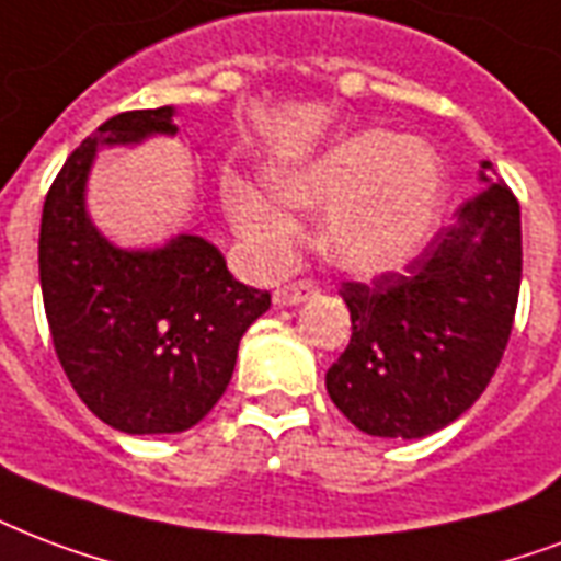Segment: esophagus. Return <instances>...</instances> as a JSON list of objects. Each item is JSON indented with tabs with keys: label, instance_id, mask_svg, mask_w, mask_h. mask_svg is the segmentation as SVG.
<instances>
[{
	"label": "esophagus",
	"instance_id": "34e87169",
	"mask_svg": "<svg viewBox=\"0 0 561 561\" xmlns=\"http://www.w3.org/2000/svg\"><path fill=\"white\" fill-rule=\"evenodd\" d=\"M318 297V285L314 282H294V285H282V288L273 290V302L285 309V306H299L306 299Z\"/></svg>",
	"mask_w": 561,
	"mask_h": 561
}]
</instances>
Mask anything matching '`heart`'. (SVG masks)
<instances>
[{
    "instance_id": "obj_1",
    "label": "heart",
    "mask_w": 561,
    "mask_h": 561,
    "mask_svg": "<svg viewBox=\"0 0 561 561\" xmlns=\"http://www.w3.org/2000/svg\"><path fill=\"white\" fill-rule=\"evenodd\" d=\"M273 197L241 176L226 179V205L238 232L279 262L299 234V211H327L320 250L356 279L403 271L433 241L444 203L447 167L423 140L388 128H362L314 156L273 167Z\"/></svg>"
}]
</instances>
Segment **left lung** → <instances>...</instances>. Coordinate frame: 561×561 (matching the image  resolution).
<instances>
[{
	"mask_svg": "<svg viewBox=\"0 0 561 561\" xmlns=\"http://www.w3.org/2000/svg\"><path fill=\"white\" fill-rule=\"evenodd\" d=\"M480 182L405 273L341 290L353 337L327 391L365 435L438 433L497 370L520 290V205L489 161Z\"/></svg>",
	"mask_w": 561,
	"mask_h": 561,
	"instance_id": "left-lung-1",
	"label": "left lung"
}]
</instances>
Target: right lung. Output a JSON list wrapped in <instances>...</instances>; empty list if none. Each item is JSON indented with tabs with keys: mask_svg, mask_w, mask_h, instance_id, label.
<instances>
[{
	"mask_svg": "<svg viewBox=\"0 0 561 561\" xmlns=\"http://www.w3.org/2000/svg\"><path fill=\"white\" fill-rule=\"evenodd\" d=\"M176 108L126 111L64 161L41 220V290L64 374L102 423L128 435L185 433L232 379L243 332L271 294L243 285L203 234L119 247L88 211L102 149L176 138Z\"/></svg>",
	"mask_w": 561,
	"mask_h": 561,
	"instance_id": "add662e5",
	"label": "right lung"
}]
</instances>
